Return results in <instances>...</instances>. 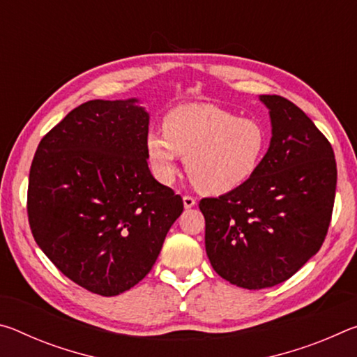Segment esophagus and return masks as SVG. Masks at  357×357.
Returning a JSON list of instances; mask_svg holds the SVG:
<instances>
[{"instance_id": "34e87169", "label": "esophagus", "mask_w": 357, "mask_h": 357, "mask_svg": "<svg viewBox=\"0 0 357 357\" xmlns=\"http://www.w3.org/2000/svg\"><path fill=\"white\" fill-rule=\"evenodd\" d=\"M183 202H184V208H185V209H190V208H193V206H195V204H197L195 198L190 197V195H184V197H183Z\"/></svg>"}]
</instances>
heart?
Instances as JSON below:
<instances>
[{
  "label": "heart",
  "mask_w": 357,
  "mask_h": 357,
  "mask_svg": "<svg viewBox=\"0 0 357 357\" xmlns=\"http://www.w3.org/2000/svg\"><path fill=\"white\" fill-rule=\"evenodd\" d=\"M269 146L263 123L213 104H184L164 118V132L149 130L144 149L154 176L172 184L179 155L193 184L208 195H223L253 178Z\"/></svg>",
  "instance_id": "1"
}]
</instances>
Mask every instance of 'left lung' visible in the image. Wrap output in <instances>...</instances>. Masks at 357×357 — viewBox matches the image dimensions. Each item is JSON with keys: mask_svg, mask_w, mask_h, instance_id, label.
<instances>
[{"mask_svg": "<svg viewBox=\"0 0 357 357\" xmlns=\"http://www.w3.org/2000/svg\"><path fill=\"white\" fill-rule=\"evenodd\" d=\"M273 137L239 189L203 198L204 245L222 279L247 289L288 280L321 249L334 208V151L313 121L282 96H259Z\"/></svg>", "mask_w": 357, "mask_h": 357, "instance_id": "obj_1", "label": "left lung"}]
</instances>
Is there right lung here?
Returning a JSON list of instances; mask_svg holds the SVG:
<instances>
[{
	"label": "right lung",
	"mask_w": 357,
	"mask_h": 357,
	"mask_svg": "<svg viewBox=\"0 0 357 357\" xmlns=\"http://www.w3.org/2000/svg\"><path fill=\"white\" fill-rule=\"evenodd\" d=\"M137 104L78 105L42 138L29 170L36 243L66 277L100 296L144 279L184 209L149 172V113Z\"/></svg>",
	"instance_id": "right-lung-1"
}]
</instances>
